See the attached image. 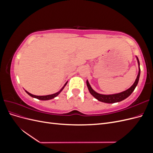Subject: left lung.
Here are the masks:
<instances>
[{"label": "left lung", "mask_w": 153, "mask_h": 153, "mask_svg": "<svg viewBox=\"0 0 153 153\" xmlns=\"http://www.w3.org/2000/svg\"><path fill=\"white\" fill-rule=\"evenodd\" d=\"M136 59L138 62V73L137 75V78L135 81V82L133 83V84L129 88V89H126V91H123L121 92H119V93H115V94H100L98 92H96L91 87L89 81L87 80L86 84L88 88V90H89V92L94 97V98L98 100V101H101V102H103L106 103H117L120 102L126 98H127L128 96L131 95V94L133 92V91L135 90V87H137L138 80H139V78H140V62L139 60H138V57L137 56Z\"/></svg>", "instance_id": "8db88e82"}]
</instances>
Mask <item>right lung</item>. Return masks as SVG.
Segmentation results:
<instances>
[{
    "label": "right lung",
    "mask_w": 153,
    "mask_h": 153,
    "mask_svg": "<svg viewBox=\"0 0 153 153\" xmlns=\"http://www.w3.org/2000/svg\"><path fill=\"white\" fill-rule=\"evenodd\" d=\"M68 82H66V84H64V85L61 88V89L60 90L59 92H56V93H54V94H49V95H46V96H36V95H34V94H32L30 93H29V92L28 91H27L25 90V91L27 92V94H28L30 96L32 97V98H36V99H38V100H52L54 98H55V97L57 96L61 92H62V91L64 89V88L65 87V86L66 85Z\"/></svg>",
    "instance_id": "1"
}]
</instances>
